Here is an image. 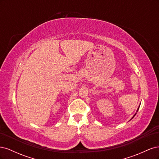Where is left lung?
<instances>
[{
    "mask_svg": "<svg viewBox=\"0 0 159 159\" xmlns=\"http://www.w3.org/2000/svg\"><path fill=\"white\" fill-rule=\"evenodd\" d=\"M139 107H140V105H139V107H138V109H137V111H139ZM136 114H137V113H135V114H134V115H133V117H132V118H131V119H133V117H134V116H135V115H136Z\"/></svg>",
    "mask_w": 159,
    "mask_h": 159,
    "instance_id": "obj_1",
    "label": "left lung"
}]
</instances>
